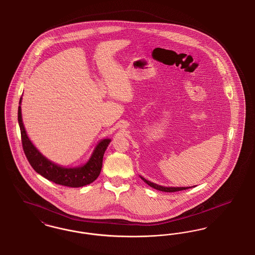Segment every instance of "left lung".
Returning <instances> with one entry per match:
<instances>
[{
	"label": "left lung",
	"mask_w": 255,
	"mask_h": 255,
	"mask_svg": "<svg viewBox=\"0 0 255 255\" xmlns=\"http://www.w3.org/2000/svg\"><path fill=\"white\" fill-rule=\"evenodd\" d=\"M139 176L141 177V179H142L144 182L147 183V185H149L150 187L154 188V189H156V190L162 191V192H177V191L186 190V189H189V188L195 187V186H192V187H171V186L167 187V186H161L159 184H156V183H154V182H151V181L147 180L145 177H143V176H141V175H139Z\"/></svg>",
	"instance_id": "left-lung-1"
}]
</instances>
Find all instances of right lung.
I'll return each mask as SVG.
<instances>
[{"label":"right lung","instance_id":"obj_1","mask_svg":"<svg viewBox=\"0 0 255 255\" xmlns=\"http://www.w3.org/2000/svg\"><path fill=\"white\" fill-rule=\"evenodd\" d=\"M22 97L18 108V123L21 130L22 144L27 160L36 173L56 184L68 187H82L92 183L102 171L103 158L106 149L111 142L110 138H105L98 142L89 159L84 164L76 167H65L54 163L43 155L33 145L27 136L22 119Z\"/></svg>","mask_w":255,"mask_h":255}]
</instances>
